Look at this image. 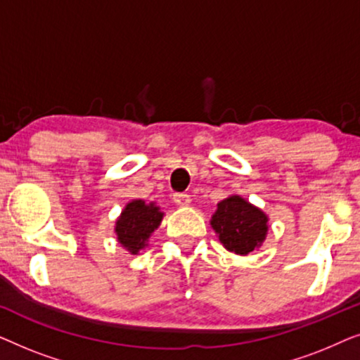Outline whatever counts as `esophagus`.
Listing matches in <instances>:
<instances>
[{"label":"esophagus","instance_id":"esophagus-1","mask_svg":"<svg viewBox=\"0 0 360 360\" xmlns=\"http://www.w3.org/2000/svg\"><path fill=\"white\" fill-rule=\"evenodd\" d=\"M174 201L179 206H190L191 198H190V195H186V193H175Z\"/></svg>","mask_w":360,"mask_h":360}]
</instances>
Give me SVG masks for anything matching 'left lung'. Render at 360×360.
I'll list each match as a JSON object with an SVG mask.
<instances>
[{"mask_svg": "<svg viewBox=\"0 0 360 360\" xmlns=\"http://www.w3.org/2000/svg\"><path fill=\"white\" fill-rule=\"evenodd\" d=\"M210 224L224 249L238 255L257 250L269 233V216L240 195L221 200Z\"/></svg>", "mask_w": 360, "mask_h": 360, "instance_id": "obj_1", "label": "left lung"}]
</instances>
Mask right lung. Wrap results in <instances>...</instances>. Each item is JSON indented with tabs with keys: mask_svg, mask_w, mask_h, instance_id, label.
I'll use <instances>...</instances> for the list:
<instances>
[{
	"mask_svg": "<svg viewBox=\"0 0 360 360\" xmlns=\"http://www.w3.org/2000/svg\"><path fill=\"white\" fill-rule=\"evenodd\" d=\"M164 216L165 213L154 201L146 203L144 200H131L116 219L117 243L129 254L137 255L149 245L150 236L159 228Z\"/></svg>",
	"mask_w": 360,
	"mask_h": 360,
	"instance_id": "obj_1",
	"label": "right lung"
}]
</instances>
